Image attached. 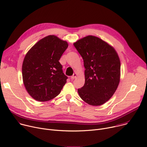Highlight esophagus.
<instances>
[{
    "mask_svg": "<svg viewBox=\"0 0 147 147\" xmlns=\"http://www.w3.org/2000/svg\"><path fill=\"white\" fill-rule=\"evenodd\" d=\"M77 73H74L73 74V75L72 76H71V79H74L75 78H76V77H77Z\"/></svg>",
    "mask_w": 147,
    "mask_h": 147,
    "instance_id": "obj_1",
    "label": "esophagus"
}]
</instances>
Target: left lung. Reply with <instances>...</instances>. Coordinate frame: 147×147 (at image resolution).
<instances>
[{"label":"left lung","mask_w":147,"mask_h":147,"mask_svg":"<svg viewBox=\"0 0 147 147\" xmlns=\"http://www.w3.org/2000/svg\"><path fill=\"white\" fill-rule=\"evenodd\" d=\"M85 67V83L78 89L81 98L98 106L109 100L120 80L121 63L113 47L99 37L87 36L74 43Z\"/></svg>","instance_id":"8db88e82"}]
</instances>
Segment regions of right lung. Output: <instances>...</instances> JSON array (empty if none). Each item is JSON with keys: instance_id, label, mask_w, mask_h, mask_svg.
Listing matches in <instances>:
<instances>
[{"instance_id": "1", "label": "right lung", "mask_w": 147, "mask_h": 147, "mask_svg": "<svg viewBox=\"0 0 147 147\" xmlns=\"http://www.w3.org/2000/svg\"><path fill=\"white\" fill-rule=\"evenodd\" d=\"M68 46L66 41L49 35L26 53L22 64L23 82L34 100L47 101L60 94L68 77L63 73L59 61Z\"/></svg>"}]
</instances>
